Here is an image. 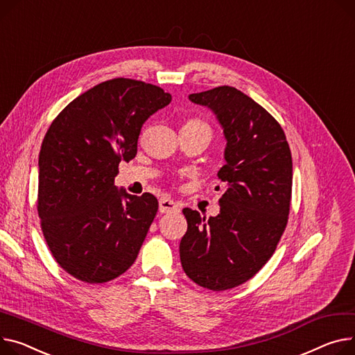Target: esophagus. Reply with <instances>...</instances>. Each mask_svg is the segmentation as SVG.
<instances>
[{"mask_svg": "<svg viewBox=\"0 0 355 355\" xmlns=\"http://www.w3.org/2000/svg\"><path fill=\"white\" fill-rule=\"evenodd\" d=\"M158 209H159L161 214H170V212H177L180 209V207L173 200L161 198L159 204H158Z\"/></svg>", "mask_w": 355, "mask_h": 355, "instance_id": "34e87169", "label": "esophagus"}]
</instances>
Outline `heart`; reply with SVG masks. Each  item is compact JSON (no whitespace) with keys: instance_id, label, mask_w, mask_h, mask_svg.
Masks as SVG:
<instances>
[{"instance_id":"heart-1","label":"heart","mask_w":355,"mask_h":355,"mask_svg":"<svg viewBox=\"0 0 355 355\" xmlns=\"http://www.w3.org/2000/svg\"><path fill=\"white\" fill-rule=\"evenodd\" d=\"M184 127H197V128H205V130L211 131L209 127H208V124H205L202 120H198V118H193V120H188V121L184 124Z\"/></svg>"}]
</instances>
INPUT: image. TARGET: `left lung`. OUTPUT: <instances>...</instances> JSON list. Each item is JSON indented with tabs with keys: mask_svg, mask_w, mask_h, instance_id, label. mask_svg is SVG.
<instances>
[{
	"mask_svg": "<svg viewBox=\"0 0 355 355\" xmlns=\"http://www.w3.org/2000/svg\"><path fill=\"white\" fill-rule=\"evenodd\" d=\"M223 127L225 182L220 214L205 218L184 208L187 232L180 243L185 274L196 284L224 291L252 278L274 254L286 230L293 187L290 146L275 118L234 87L190 94Z\"/></svg>",
	"mask_w": 355,
	"mask_h": 355,
	"instance_id": "obj_1",
	"label": "left lung"
}]
</instances>
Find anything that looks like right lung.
<instances>
[{"label": "right lung", "instance_id": "right-lung-1", "mask_svg": "<svg viewBox=\"0 0 355 355\" xmlns=\"http://www.w3.org/2000/svg\"><path fill=\"white\" fill-rule=\"evenodd\" d=\"M171 103L162 88L114 78L71 101L46 131L38 158V216L55 261L101 284L135 261L158 211L157 198L118 190V165L137 154L141 127Z\"/></svg>", "mask_w": 355, "mask_h": 355}]
</instances>
